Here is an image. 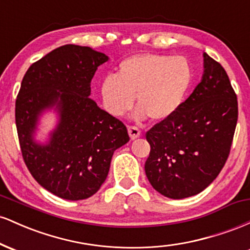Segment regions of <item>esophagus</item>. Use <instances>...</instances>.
<instances>
[{
  "label": "esophagus",
  "instance_id": "1",
  "mask_svg": "<svg viewBox=\"0 0 250 250\" xmlns=\"http://www.w3.org/2000/svg\"><path fill=\"white\" fill-rule=\"evenodd\" d=\"M128 133H129V136H130L131 140L137 139V137L141 135V131H140V129L137 127H133V125L128 127Z\"/></svg>",
  "mask_w": 250,
  "mask_h": 250
}]
</instances>
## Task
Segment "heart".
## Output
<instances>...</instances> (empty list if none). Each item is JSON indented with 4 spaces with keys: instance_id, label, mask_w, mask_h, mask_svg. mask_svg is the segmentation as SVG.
<instances>
[{
    "instance_id": "heart-1",
    "label": "heart",
    "mask_w": 250,
    "mask_h": 250,
    "mask_svg": "<svg viewBox=\"0 0 250 250\" xmlns=\"http://www.w3.org/2000/svg\"><path fill=\"white\" fill-rule=\"evenodd\" d=\"M193 71L183 56L146 53L123 60L116 76L102 80L103 108L109 115L120 117L133 108L135 99L137 119L149 116L154 121L170 117L185 100Z\"/></svg>"
}]
</instances>
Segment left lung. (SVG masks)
<instances>
[{"label": "left lung", "instance_id": "left-lung-1", "mask_svg": "<svg viewBox=\"0 0 250 250\" xmlns=\"http://www.w3.org/2000/svg\"><path fill=\"white\" fill-rule=\"evenodd\" d=\"M202 80L180 108L146 134L150 153L145 170L169 199L201 193L228 159L237 122V99L226 70L203 53Z\"/></svg>", "mask_w": 250, "mask_h": 250}]
</instances>
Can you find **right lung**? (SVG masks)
<instances>
[{
  "label": "right lung",
  "mask_w": 250,
  "mask_h": 250,
  "mask_svg": "<svg viewBox=\"0 0 250 250\" xmlns=\"http://www.w3.org/2000/svg\"><path fill=\"white\" fill-rule=\"evenodd\" d=\"M108 59L90 47L65 44L33 63L22 80L15 104L22 156L34 179L61 199L93 196L114 151L129 141L125 125L89 97L91 79ZM50 108L59 122L48 142L40 144L39 116Z\"/></svg>",
  "instance_id": "obj_1"
}]
</instances>
